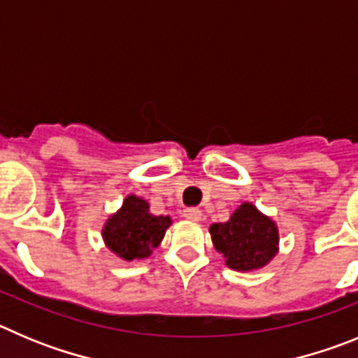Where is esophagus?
<instances>
[{
	"label": "esophagus",
	"mask_w": 358,
	"mask_h": 358,
	"mask_svg": "<svg viewBox=\"0 0 358 358\" xmlns=\"http://www.w3.org/2000/svg\"><path fill=\"white\" fill-rule=\"evenodd\" d=\"M183 217L189 219V221H201L203 214L199 208H185L183 210Z\"/></svg>",
	"instance_id": "1"
}]
</instances>
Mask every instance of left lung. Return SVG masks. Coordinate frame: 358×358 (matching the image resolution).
Returning <instances> with one entry per match:
<instances>
[{
	"mask_svg": "<svg viewBox=\"0 0 358 358\" xmlns=\"http://www.w3.org/2000/svg\"><path fill=\"white\" fill-rule=\"evenodd\" d=\"M210 235L215 250L235 271L260 269L278 253L276 223L251 203H243L227 223L212 224Z\"/></svg>",
	"mask_w": 358,
	"mask_h": 358,
	"instance_id": "1",
	"label": "left lung"
}]
</instances>
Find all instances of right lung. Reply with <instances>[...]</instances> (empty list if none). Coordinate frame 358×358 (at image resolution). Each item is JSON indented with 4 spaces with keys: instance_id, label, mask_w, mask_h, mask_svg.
<instances>
[{
    "instance_id": "add662e5",
    "label": "right lung",
    "mask_w": 358,
    "mask_h": 358,
    "mask_svg": "<svg viewBox=\"0 0 358 358\" xmlns=\"http://www.w3.org/2000/svg\"><path fill=\"white\" fill-rule=\"evenodd\" d=\"M171 223L169 215L151 214L146 199L130 194L123 201V207L107 219L101 235L108 250L131 262L150 257L162 243Z\"/></svg>"
}]
</instances>
